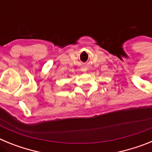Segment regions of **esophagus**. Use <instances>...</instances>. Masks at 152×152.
I'll use <instances>...</instances> for the list:
<instances>
[{
    "instance_id": "1",
    "label": "esophagus",
    "mask_w": 152,
    "mask_h": 152,
    "mask_svg": "<svg viewBox=\"0 0 152 152\" xmlns=\"http://www.w3.org/2000/svg\"><path fill=\"white\" fill-rule=\"evenodd\" d=\"M81 71H82V72H85L86 71H87V69H86V68H83L82 69H81Z\"/></svg>"
}]
</instances>
